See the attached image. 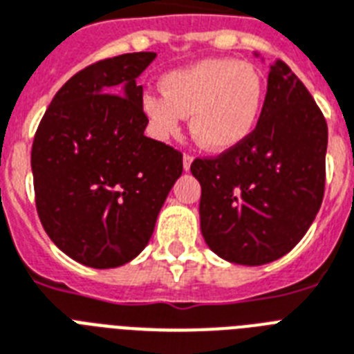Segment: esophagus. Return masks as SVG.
I'll list each match as a JSON object with an SVG mask.
<instances>
[{
	"instance_id": "obj_1",
	"label": "esophagus",
	"mask_w": 354,
	"mask_h": 354,
	"mask_svg": "<svg viewBox=\"0 0 354 354\" xmlns=\"http://www.w3.org/2000/svg\"><path fill=\"white\" fill-rule=\"evenodd\" d=\"M192 162H194V157H192V155H185V157H183V168H185V171H190Z\"/></svg>"
}]
</instances>
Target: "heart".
Masks as SVG:
<instances>
[{
    "label": "heart",
    "mask_w": 354,
    "mask_h": 354,
    "mask_svg": "<svg viewBox=\"0 0 354 354\" xmlns=\"http://www.w3.org/2000/svg\"><path fill=\"white\" fill-rule=\"evenodd\" d=\"M162 95L146 93L142 109L159 138L174 137L183 117L201 148L225 153L256 129L265 104V80L256 65L206 58L164 76Z\"/></svg>",
    "instance_id": "heart-1"
}]
</instances>
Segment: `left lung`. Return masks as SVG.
Wrapping results in <instances>:
<instances>
[{
  "label": "left lung",
  "mask_w": 354,
  "mask_h": 354,
  "mask_svg": "<svg viewBox=\"0 0 354 354\" xmlns=\"http://www.w3.org/2000/svg\"><path fill=\"white\" fill-rule=\"evenodd\" d=\"M325 153L320 107L289 65L276 60L252 135L216 159L192 162L201 232L212 252L248 267L290 252L320 210Z\"/></svg>",
  "instance_id": "obj_1"
}]
</instances>
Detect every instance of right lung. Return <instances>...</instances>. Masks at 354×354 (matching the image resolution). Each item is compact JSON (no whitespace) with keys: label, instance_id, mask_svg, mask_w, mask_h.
Here are the masks:
<instances>
[{"label":"right lung","instance_id":"right-lung-1","mask_svg":"<svg viewBox=\"0 0 354 354\" xmlns=\"http://www.w3.org/2000/svg\"><path fill=\"white\" fill-rule=\"evenodd\" d=\"M155 56L128 53L76 73L34 135L39 221L62 252L86 267H120L142 252L183 174V155L144 135L137 78Z\"/></svg>","mask_w":354,"mask_h":354}]
</instances>
